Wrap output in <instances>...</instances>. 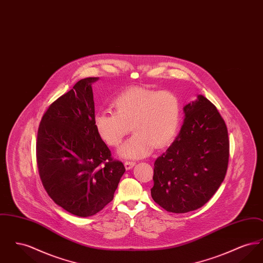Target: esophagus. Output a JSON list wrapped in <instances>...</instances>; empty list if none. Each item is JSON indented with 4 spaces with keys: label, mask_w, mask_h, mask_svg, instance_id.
I'll return each instance as SVG.
<instances>
[{
    "label": "esophagus",
    "mask_w": 263,
    "mask_h": 263,
    "mask_svg": "<svg viewBox=\"0 0 263 263\" xmlns=\"http://www.w3.org/2000/svg\"><path fill=\"white\" fill-rule=\"evenodd\" d=\"M134 165H135V162H133V161H126L125 163H124V166H125L126 170H130Z\"/></svg>",
    "instance_id": "esophagus-1"
}]
</instances>
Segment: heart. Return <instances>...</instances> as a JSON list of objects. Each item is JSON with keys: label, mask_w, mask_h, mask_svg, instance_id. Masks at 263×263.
<instances>
[{"label": "heart", "mask_w": 263, "mask_h": 263, "mask_svg": "<svg viewBox=\"0 0 263 263\" xmlns=\"http://www.w3.org/2000/svg\"><path fill=\"white\" fill-rule=\"evenodd\" d=\"M115 112H98L93 125L100 139L111 148L120 146L130 127L134 135L118 151L120 157L138 159L161 149L175 137L181 118V102L172 90L142 87L127 88L112 102Z\"/></svg>", "instance_id": "b5f03b06"}]
</instances>
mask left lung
Instances as JSON below:
<instances>
[{
  "instance_id": "1",
  "label": "left lung",
  "mask_w": 263,
  "mask_h": 263,
  "mask_svg": "<svg viewBox=\"0 0 263 263\" xmlns=\"http://www.w3.org/2000/svg\"><path fill=\"white\" fill-rule=\"evenodd\" d=\"M180 132L154 163V201L167 212L187 213L210 200L225 178L230 141L221 114L198 96L186 104Z\"/></svg>"
}]
</instances>
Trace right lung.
Listing matches in <instances>:
<instances>
[{
  "mask_svg": "<svg viewBox=\"0 0 263 263\" xmlns=\"http://www.w3.org/2000/svg\"><path fill=\"white\" fill-rule=\"evenodd\" d=\"M98 79L79 81L52 102L38 127L36 161L42 184L57 205L79 217L92 216L112 201L125 172L93 125L91 84Z\"/></svg>",
  "mask_w": 263,
  "mask_h": 263,
  "instance_id": "right-lung-1",
  "label": "right lung"
}]
</instances>
